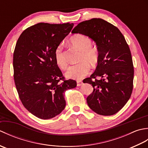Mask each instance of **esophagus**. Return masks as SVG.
<instances>
[{
  "instance_id": "obj_1",
  "label": "esophagus",
  "mask_w": 148,
  "mask_h": 148,
  "mask_svg": "<svg viewBox=\"0 0 148 148\" xmlns=\"http://www.w3.org/2000/svg\"><path fill=\"white\" fill-rule=\"evenodd\" d=\"M82 84H83V82L81 81H77V86H81V85H82Z\"/></svg>"
}]
</instances>
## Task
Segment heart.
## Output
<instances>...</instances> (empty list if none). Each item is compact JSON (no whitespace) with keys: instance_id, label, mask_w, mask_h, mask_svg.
I'll list each match as a JSON object with an SVG mask.
<instances>
[{"instance_id":"b5f03b06","label":"heart","mask_w":148,"mask_h":148,"mask_svg":"<svg viewBox=\"0 0 148 148\" xmlns=\"http://www.w3.org/2000/svg\"><path fill=\"white\" fill-rule=\"evenodd\" d=\"M71 45L81 51L79 64L71 65L67 69L65 76L68 78L80 79L88 74L90 65H95L99 61V53L98 49L92 46V41L90 37L83 34H76L69 39ZM55 60L56 65L62 69L67 67L66 61L63 52L62 46L58 45L55 51Z\"/></svg>"}]
</instances>
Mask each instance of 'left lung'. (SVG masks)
Instances as JSON below:
<instances>
[{"label":"left lung","mask_w":148,"mask_h":148,"mask_svg":"<svg viewBox=\"0 0 148 148\" xmlns=\"http://www.w3.org/2000/svg\"><path fill=\"white\" fill-rule=\"evenodd\" d=\"M72 34L92 39L99 53L95 71L83 80L93 88L86 99L88 105L100 115L116 114L126 104L133 90V62L124 36L117 27L100 18L81 22Z\"/></svg>","instance_id":"left-lung-1"}]
</instances>
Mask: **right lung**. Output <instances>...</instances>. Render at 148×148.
<instances>
[{"mask_svg": "<svg viewBox=\"0 0 148 148\" xmlns=\"http://www.w3.org/2000/svg\"><path fill=\"white\" fill-rule=\"evenodd\" d=\"M74 23H40L25 30L13 54L14 79L25 108L36 117L48 119L60 114L66 105L64 93L77 86L65 80L55 60V51Z\"/></svg>", "mask_w": 148, "mask_h": 148, "instance_id": "1", "label": "right lung"}]
</instances>
